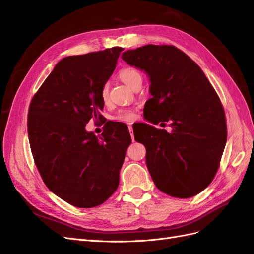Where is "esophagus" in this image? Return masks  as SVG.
<instances>
[{"mask_svg":"<svg viewBox=\"0 0 254 254\" xmlns=\"http://www.w3.org/2000/svg\"><path fill=\"white\" fill-rule=\"evenodd\" d=\"M128 129H129V132H130V135H131V139L132 141L134 140V136H133V129H132V126H128Z\"/></svg>","mask_w":254,"mask_h":254,"instance_id":"1","label":"esophagus"}]
</instances>
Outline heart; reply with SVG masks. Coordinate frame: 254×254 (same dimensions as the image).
Instances as JSON below:
<instances>
[{
  "label": "heart",
  "instance_id": "b5f03b06",
  "mask_svg": "<svg viewBox=\"0 0 254 254\" xmlns=\"http://www.w3.org/2000/svg\"><path fill=\"white\" fill-rule=\"evenodd\" d=\"M119 77L123 82L127 84L129 88H132V86L137 80H142V76H141L140 72L136 71L133 67L123 68V70H121L119 73ZM101 96H102V101L104 103L108 102V99H109V86L108 84H105V86L103 87L102 92H101ZM134 118H135V115H134L133 111H131V110H123L118 114V117H117V119L122 122H131Z\"/></svg>",
  "mask_w": 254,
  "mask_h": 254
}]
</instances>
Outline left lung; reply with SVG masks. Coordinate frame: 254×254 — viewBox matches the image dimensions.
I'll use <instances>...</instances> for the list:
<instances>
[{"mask_svg":"<svg viewBox=\"0 0 254 254\" xmlns=\"http://www.w3.org/2000/svg\"><path fill=\"white\" fill-rule=\"evenodd\" d=\"M150 82L145 120L170 123L171 131L142 123L135 141L146 147V165L163 193L190 198L213 180L227 142V125L219 97L199 65L173 45L147 44L122 54ZM145 136L146 139L142 140Z\"/></svg>","mask_w":254,"mask_h":254,"instance_id":"obj_1","label":"left lung"}]
</instances>
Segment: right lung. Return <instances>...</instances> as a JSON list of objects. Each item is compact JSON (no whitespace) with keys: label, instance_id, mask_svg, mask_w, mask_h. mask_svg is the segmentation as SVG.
<instances>
[{"label":"right lung","instance_id":"1","mask_svg":"<svg viewBox=\"0 0 254 254\" xmlns=\"http://www.w3.org/2000/svg\"><path fill=\"white\" fill-rule=\"evenodd\" d=\"M123 50L61 59L29 106L27 131L38 171L52 193L74 206H97L119 187L131 143L127 126L107 122L96 136L86 124L103 117L101 92Z\"/></svg>","mask_w":254,"mask_h":254}]
</instances>
